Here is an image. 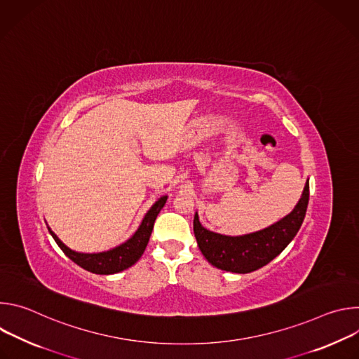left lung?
I'll list each match as a JSON object with an SVG mask.
<instances>
[{
    "mask_svg": "<svg viewBox=\"0 0 359 359\" xmlns=\"http://www.w3.org/2000/svg\"><path fill=\"white\" fill-rule=\"evenodd\" d=\"M310 183L306 182L302 196L295 209L276 224L251 234L230 237L204 229L197 213L193 220V230L200 251L215 267L247 274L269 264L290 244L298 233L309 206Z\"/></svg>",
    "mask_w": 359,
    "mask_h": 359,
    "instance_id": "8db88e82",
    "label": "left lung"
}]
</instances>
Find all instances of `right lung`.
<instances>
[{
    "instance_id": "1",
    "label": "right lung",
    "mask_w": 359,
    "mask_h": 359,
    "mask_svg": "<svg viewBox=\"0 0 359 359\" xmlns=\"http://www.w3.org/2000/svg\"><path fill=\"white\" fill-rule=\"evenodd\" d=\"M168 197L163 196L161 197L155 204H153L151 209L146 213L140 227L137 231L123 244H121L116 248H112L109 251L104 252H96V254H83V252H76L71 248H68L57 236L53 230H49L50 236L54 237L60 248L68 255V257L81 266L82 269L95 273V274H115L119 271H123L133 266L140 257L142 254L149 243L153 224H155V220L165 206Z\"/></svg>"
}]
</instances>
